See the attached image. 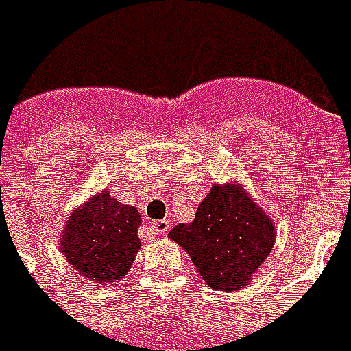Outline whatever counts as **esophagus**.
I'll use <instances>...</instances> for the list:
<instances>
[{
    "label": "esophagus",
    "instance_id": "34e87169",
    "mask_svg": "<svg viewBox=\"0 0 351 351\" xmlns=\"http://www.w3.org/2000/svg\"><path fill=\"white\" fill-rule=\"evenodd\" d=\"M150 230L156 234V236H167L169 234V221L167 219H160V221H154V223H150Z\"/></svg>",
    "mask_w": 351,
    "mask_h": 351
}]
</instances>
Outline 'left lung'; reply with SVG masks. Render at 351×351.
<instances>
[{"instance_id":"obj_1","label":"left lung","mask_w":351,"mask_h":351,"mask_svg":"<svg viewBox=\"0 0 351 351\" xmlns=\"http://www.w3.org/2000/svg\"><path fill=\"white\" fill-rule=\"evenodd\" d=\"M169 236L189 252L211 289L236 291L266 260L276 232L238 184H228L213 186L193 223H178Z\"/></svg>"}]
</instances>
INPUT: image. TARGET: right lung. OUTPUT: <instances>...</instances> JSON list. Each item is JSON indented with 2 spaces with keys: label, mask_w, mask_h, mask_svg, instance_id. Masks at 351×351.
<instances>
[{
  "label": "right lung",
  "mask_w": 351,
  "mask_h": 351,
  "mask_svg": "<svg viewBox=\"0 0 351 351\" xmlns=\"http://www.w3.org/2000/svg\"><path fill=\"white\" fill-rule=\"evenodd\" d=\"M140 223L142 217L136 207L123 205L101 191L69 217L62 254L87 280L117 282L140 250Z\"/></svg>",
  "instance_id": "1"
}]
</instances>
